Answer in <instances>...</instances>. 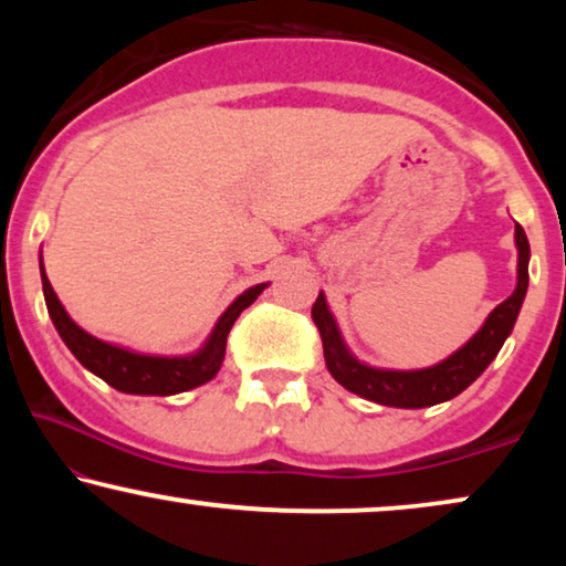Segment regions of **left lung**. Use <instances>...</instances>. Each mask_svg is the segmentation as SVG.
Returning <instances> with one entry per match:
<instances>
[{
	"label": "left lung",
	"mask_w": 566,
	"mask_h": 566,
	"mask_svg": "<svg viewBox=\"0 0 566 566\" xmlns=\"http://www.w3.org/2000/svg\"><path fill=\"white\" fill-rule=\"evenodd\" d=\"M515 247H517V283L515 291L497 304L486 316L482 327L467 345L448 355L446 360L436 363L428 368L415 370H397V368H376L355 358L350 347L345 345L343 332L337 327L335 314L329 312L327 296L319 291V298L314 301L312 316L319 327L322 345H324V363L327 370L335 376L339 386L358 397L376 401L384 407L399 409H422L440 405L459 397L463 389H469L479 376L484 374L486 366L497 358L500 347L513 332L517 314H521L525 291H528V262H531V244L521 223H515Z\"/></svg>",
	"instance_id": "left-lung-1"
}]
</instances>
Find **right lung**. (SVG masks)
<instances>
[{
    "label": "right lung",
    "instance_id": "obj_1",
    "mask_svg": "<svg viewBox=\"0 0 566 566\" xmlns=\"http://www.w3.org/2000/svg\"><path fill=\"white\" fill-rule=\"evenodd\" d=\"M41 281H43V296L45 306H49V316L56 327L59 337L72 350L76 360L82 363L90 374L103 378L113 389L123 394H138V397H172V394H182L196 389L211 381L219 374L223 355H227V337L229 329L234 327L237 316L244 312L247 306L254 304V298L268 289L270 283H258L252 289L231 301L227 312L219 316L213 324L211 335L206 343L198 347L196 353L188 355H151L138 353L130 347L105 343L90 332H84L72 316L66 314L64 304H61L56 291L51 289L49 275H45L43 258H41Z\"/></svg>",
    "mask_w": 566,
    "mask_h": 566
}]
</instances>
